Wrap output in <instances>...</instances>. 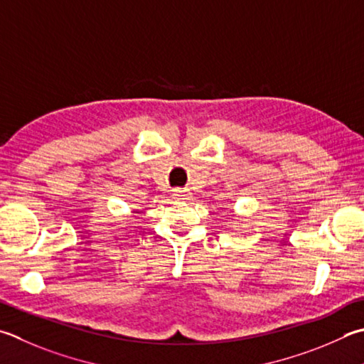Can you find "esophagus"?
<instances>
[{
  "instance_id": "34e87169",
  "label": "esophagus",
  "mask_w": 364,
  "mask_h": 364,
  "mask_svg": "<svg viewBox=\"0 0 364 364\" xmlns=\"http://www.w3.org/2000/svg\"><path fill=\"white\" fill-rule=\"evenodd\" d=\"M171 197H173V199H176V200H184V199H188V197H189V193L186 189L176 188V189H171Z\"/></svg>"
}]
</instances>
